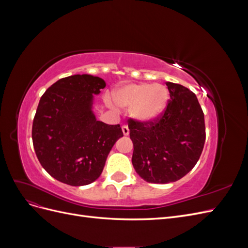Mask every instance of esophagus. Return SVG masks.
<instances>
[{
	"mask_svg": "<svg viewBox=\"0 0 248 248\" xmlns=\"http://www.w3.org/2000/svg\"><path fill=\"white\" fill-rule=\"evenodd\" d=\"M122 131H123V134H124L125 137L128 136V134H129V128H128V126H126V125L122 126Z\"/></svg>",
	"mask_w": 248,
	"mask_h": 248,
	"instance_id": "34e87169",
	"label": "esophagus"
}]
</instances>
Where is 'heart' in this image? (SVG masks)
Here are the masks:
<instances>
[{
    "instance_id": "heart-1",
    "label": "heart",
    "mask_w": 248,
    "mask_h": 248,
    "mask_svg": "<svg viewBox=\"0 0 248 248\" xmlns=\"http://www.w3.org/2000/svg\"><path fill=\"white\" fill-rule=\"evenodd\" d=\"M114 100L119 108L130 109L132 119L140 123L153 122L166 110L170 100V92L160 84L126 85L114 92ZM108 104L112 107L108 100Z\"/></svg>"
}]
</instances>
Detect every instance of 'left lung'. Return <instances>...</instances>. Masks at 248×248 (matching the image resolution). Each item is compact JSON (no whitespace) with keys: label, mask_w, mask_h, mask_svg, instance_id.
<instances>
[{"label":"left lung","mask_w":248,"mask_h":248,"mask_svg":"<svg viewBox=\"0 0 248 248\" xmlns=\"http://www.w3.org/2000/svg\"><path fill=\"white\" fill-rule=\"evenodd\" d=\"M170 99L153 122L129 119L132 164L145 181L175 182L196 166L206 140L204 112L190 90L167 81Z\"/></svg>","instance_id":"8db88e82"}]
</instances>
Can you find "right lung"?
Here are the masks:
<instances>
[{"mask_svg": "<svg viewBox=\"0 0 248 248\" xmlns=\"http://www.w3.org/2000/svg\"><path fill=\"white\" fill-rule=\"evenodd\" d=\"M107 86L90 74L59 79L40 98L32 139L39 162L58 181L82 186L99 178L108 155L123 137L120 125L97 121L94 95Z\"/></svg>", "mask_w": 248, "mask_h": 248, "instance_id": "add662e5", "label": "right lung"}]
</instances>
